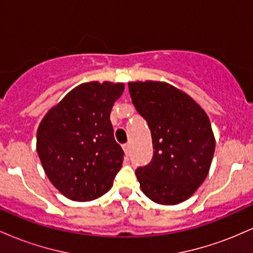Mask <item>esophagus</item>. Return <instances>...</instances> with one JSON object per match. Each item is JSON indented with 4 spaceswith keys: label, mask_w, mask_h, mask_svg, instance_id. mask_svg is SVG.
Masks as SVG:
<instances>
[{
    "label": "esophagus",
    "mask_w": 253,
    "mask_h": 253,
    "mask_svg": "<svg viewBox=\"0 0 253 253\" xmlns=\"http://www.w3.org/2000/svg\"><path fill=\"white\" fill-rule=\"evenodd\" d=\"M123 147H124L125 153H126V155L128 156V152H129V144H125V145H123Z\"/></svg>",
    "instance_id": "34e87169"
}]
</instances>
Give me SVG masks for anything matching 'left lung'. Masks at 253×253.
<instances>
[{"mask_svg": "<svg viewBox=\"0 0 253 253\" xmlns=\"http://www.w3.org/2000/svg\"><path fill=\"white\" fill-rule=\"evenodd\" d=\"M136 112L149 125L152 161L135 170L143 193L177 205L197 190L210 171L215 139L207 114L189 95L164 82H130Z\"/></svg>", "mask_w": 253, "mask_h": 253, "instance_id": "left-lung-1", "label": "left lung"}]
</instances>
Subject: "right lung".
I'll list each match as a JSON object with an SVG mask.
<instances>
[{"instance_id":"obj_1","label":"right lung","mask_w":253,"mask_h":253,"mask_svg":"<svg viewBox=\"0 0 253 253\" xmlns=\"http://www.w3.org/2000/svg\"><path fill=\"white\" fill-rule=\"evenodd\" d=\"M124 89V83L81 84L40 123L38 156L52 184L68 199L91 201L112 188L125 153L109 118Z\"/></svg>"}]
</instances>
